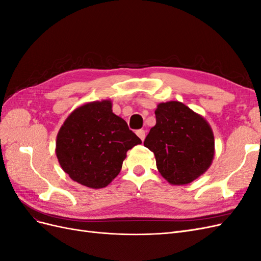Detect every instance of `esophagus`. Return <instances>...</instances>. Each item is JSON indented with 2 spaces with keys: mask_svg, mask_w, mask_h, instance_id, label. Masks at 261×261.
<instances>
[{
  "mask_svg": "<svg viewBox=\"0 0 261 261\" xmlns=\"http://www.w3.org/2000/svg\"><path fill=\"white\" fill-rule=\"evenodd\" d=\"M137 136L141 139V140H145V137H146V130L145 129H139V130H137Z\"/></svg>",
  "mask_w": 261,
  "mask_h": 261,
  "instance_id": "1",
  "label": "esophagus"
}]
</instances>
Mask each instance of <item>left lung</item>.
<instances>
[{"mask_svg":"<svg viewBox=\"0 0 261 261\" xmlns=\"http://www.w3.org/2000/svg\"><path fill=\"white\" fill-rule=\"evenodd\" d=\"M156 123L144 145L154 153L156 168L173 185L196 179L210 167L215 154V137L202 116L178 101L160 103Z\"/></svg>","mask_w":261,"mask_h":261,"instance_id":"1","label":"left lung"}]
</instances>
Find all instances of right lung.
<instances>
[{
    "mask_svg": "<svg viewBox=\"0 0 261 261\" xmlns=\"http://www.w3.org/2000/svg\"><path fill=\"white\" fill-rule=\"evenodd\" d=\"M141 144L111 101L90 102L69 114L58 134L57 156L73 180L90 188L108 186L122 169L127 150Z\"/></svg>",
    "mask_w": 261,
    "mask_h": 261,
    "instance_id": "right-lung-1",
    "label": "right lung"
}]
</instances>
